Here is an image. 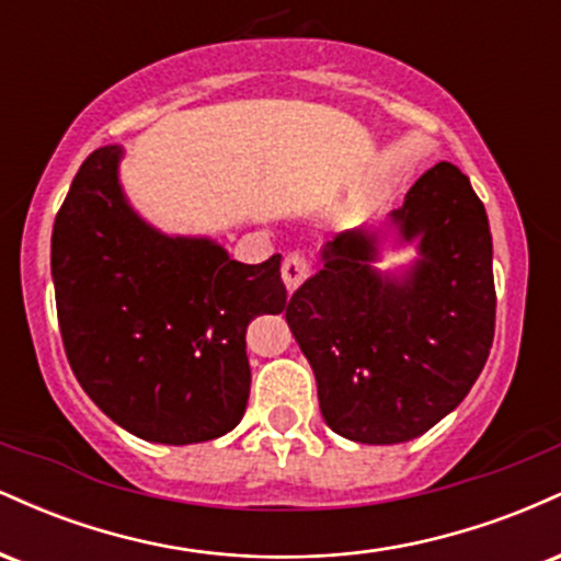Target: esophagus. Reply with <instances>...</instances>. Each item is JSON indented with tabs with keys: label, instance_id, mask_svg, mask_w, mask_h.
Listing matches in <instances>:
<instances>
[{
	"label": "esophagus",
	"instance_id": "obj_1",
	"mask_svg": "<svg viewBox=\"0 0 561 561\" xmlns=\"http://www.w3.org/2000/svg\"><path fill=\"white\" fill-rule=\"evenodd\" d=\"M306 276H308V261L300 259L298 253L287 255L285 263H282V279H285V287L289 293H295V289L306 282Z\"/></svg>",
	"mask_w": 561,
	"mask_h": 561
}]
</instances>
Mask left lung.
Returning <instances> with one entry per match:
<instances>
[{
  "label": "left lung",
  "instance_id": "1",
  "mask_svg": "<svg viewBox=\"0 0 561 561\" xmlns=\"http://www.w3.org/2000/svg\"><path fill=\"white\" fill-rule=\"evenodd\" d=\"M417 259L379 273L385 247ZM285 311L337 435L369 446L414 440L450 414L493 345V240L485 205L454 163L411 186L382 227L340 231Z\"/></svg>",
  "mask_w": 561,
  "mask_h": 561
}]
</instances>
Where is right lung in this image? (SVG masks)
Listing matches in <instances>:
<instances>
[{"label": "right lung", "instance_id": "add662e5", "mask_svg": "<svg viewBox=\"0 0 561 561\" xmlns=\"http://www.w3.org/2000/svg\"><path fill=\"white\" fill-rule=\"evenodd\" d=\"M107 145L81 163L53 229V282L76 379L115 424L165 446L214 440L250 396L248 324L282 313L276 253L240 263L210 237L165 234L128 203Z\"/></svg>", "mask_w": 561, "mask_h": 561}]
</instances>
